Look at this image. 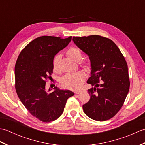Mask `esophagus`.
<instances>
[{
    "label": "esophagus",
    "mask_w": 145,
    "mask_h": 145,
    "mask_svg": "<svg viewBox=\"0 0 145 145\" xmlns=\"http://www.w3.org/2000/svg\"><path fill=\"white\" fill-rule=\"evenodd\" d=\"M80 92H81V91H80V90L75 91V94H79L80 93Z\"/></svg>",
    "instance_id": "1"
}]
</instances>
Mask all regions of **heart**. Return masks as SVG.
I'll return each mask as SVG.
<instances>
[{"instance_id": "b5f03b06", "label": "heart", "mask_w": 145, "mask_h": 145, "mask_svg": "<svg viewBox=\"0 0 145 145\" xmlns=\"http://www.w3.org/2000/svg\"><path fill=\"white\" fill-rule=\"evenodd\" d=\"M67 55L72 60L79 61L82 57V52L79 49L75 47L70 48L66 52ZM61 58V55L58 54L54 58L52 66L53 70L55 72H59V62ZM82 67L84 69L89 71L91 69V64L89 61H84L82 63ZM85 79V73L82 71H78L75 73H67L61 80V85L65 88L69 89L72 90H78L82 86Z\"/></svg>"}]
</instances>
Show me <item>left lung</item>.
I'll return each mask as SVG.
<instances>
[{"label": "left lung", "mask_w": 145, "mask_h": 145, "mask_svg": "<svg viewBox=\"0 0 145 145\" xmlns=\"http://www.w3.org/2000/svg\"><path fill=\"white\" fill-rule=\"evenodd\" d=\"M73 41L89 56L91 71L87 84L90 99L83 105L90 118L103 121L112 118L121 109L130 89L127 63L112 40L92 35L73 37Z\"/></svg>", "instance_id": "1"}]
</instances>
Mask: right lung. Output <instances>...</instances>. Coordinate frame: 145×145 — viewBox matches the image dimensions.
<instances>
[{
    "instance_id": "obj_1",
    "label": "right lung",
    "mask_w": 145,
    "mask_h": 145,
    "mask_svg": "<svg viewBox=\"0 0 145 145\" xmlns=\"http://www.w3.org/2000/svg\"><path fill=\"white\" fill-rule=\"evenodd\" d=\"M72 36L36 38L21 51L15 66V89L21 102L32 116L43 122L57 119L63 112L67 100L74 93L70 90H45L47 80L53 73V60L66 47ZM52 78V77H51Z\"/></svg>"
}]
</instances>
